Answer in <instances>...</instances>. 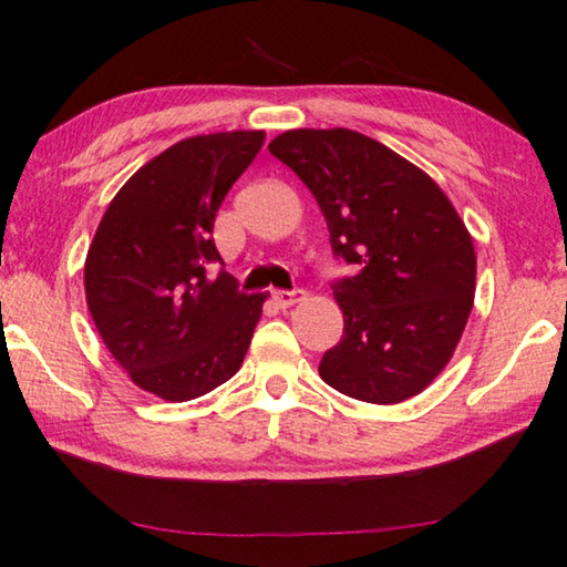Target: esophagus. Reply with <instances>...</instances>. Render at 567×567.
Wrapping results in <instances>:
<instances>
[{
  "instance_id": "1",
  "label": "esophagus",
  "mask_w": 567,
  "mask_h": 567,
  "mask_svg": "<svg viewBox=\"0 0 567 567\" xmlns=\"http://www.w3.org/2000/svg\"><path fill=\"white\" fill-rule=\"evenodd\" d=\"M272 299H275L277 307L287 309V307H295L297 302H302L305 290H275Z\"/></svg>"
}]
</instances>
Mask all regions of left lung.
<instances>
[{"label":"left lung","instance_id":"obj_1","mask_svg":"<svg viewBox=\"0 0 567 567\" xmlns=\"http://www.w3.org/2000/svg\"><path fill=\"white\" fill-rule=\"evenodd\" d=\"M324 214L331 250L353 265L337 280L343 337L321 381L363 403L408 401L450 363L474 305L467 226L430 176L347 127L287 130L268 144Z\"/></svg>","mask_w":567,"mask_h":567}]
</instances>
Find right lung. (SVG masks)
Wrapping results in <instances>:
<instances>
[{"instance_id":"right-lung-1","label":"right lung","mask_w":567,"mask_h":567,"mask_svg":"<svg viewBox=\"0 0 567 567\" xmlns=\"http://www.w3.org/2000/svg\"><path fill=\"white\" fill-rule=\"evenodd\" d=\"M262 130L196 135L137 169L110 202L85 258V299L130 381L162 401L206 395L238 373L270 295H246L210 238Z\"/></svg>"}]
</instances>
